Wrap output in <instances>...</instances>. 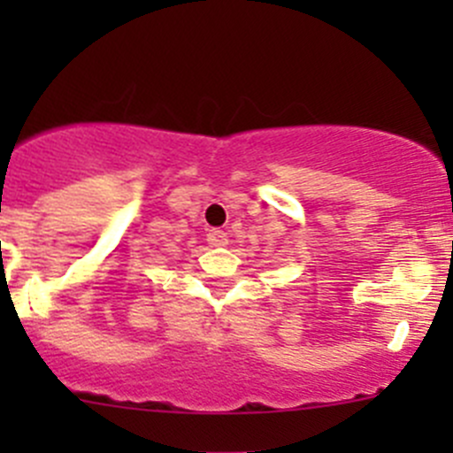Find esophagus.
Listing matches in <instances>:
<instances>
[{
	"label": "esophagus",
	"mask_w": 453,
	"mask_h": 453,
	"mask_svg": "<svg viewBox=\"0 0 453 453\" xmlns=\"http://www.w3.org/2000/svg\"><path fill=\"white\" fill-rule=\"evenodd\" d=\"M208 243L214 245V248H221V245L227 243V232L214 227V230L208 232Z\"/></svg>",
	"instance_id": "1"
}]
</instances>
